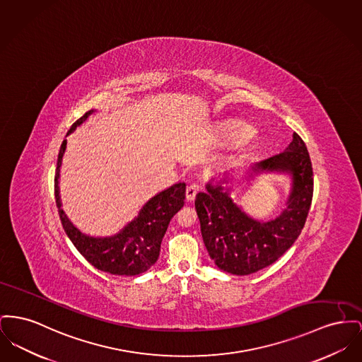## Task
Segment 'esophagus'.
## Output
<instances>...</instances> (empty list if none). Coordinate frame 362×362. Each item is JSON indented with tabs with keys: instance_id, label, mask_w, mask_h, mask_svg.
Returning a JSON list of instances; mask_svg holds the SVG:
<instances>
[{
	"instance_id": "1",
	"label": "esophagus",
	"mask_w": 362,
	"mask_h": 362,
	"mask_svg": "<svg viewBox=\"0 0 362 362\" xmlns=\"http://www.w3.org/2000/svg\"><path fill=\"white\" fill-rule=\"evenodd\" d=\"M199 192H201V186L197 185V183H192L190 186H187V189H186V198H187V201H190V202L194 201L195 195Z\"/></svg>"
}]
</instances>
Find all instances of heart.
Returning a JSON list of instances; mask_svg holds the SVG:
<instances>
[{
    "label": "heart",
    "mask_w": 362,
    "mask_h": 362,
    "mask_svg": "<svg viewBox=\"0 0 362 362\" xmlns=\"http://www.w3.org/2000/svg\"><path fill=\"white\" fill-rule=\"evenodd\" d=\"M253 135H255L253 129L246 126H238L230 131V139L236 145H243L249 142L253 138Z\"/></svg>",
    "instance_id": "heart-1"
}]
</instances>
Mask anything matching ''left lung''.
<instances>
[{"instance_id":"1","label":"left lung","mask_w":362,"mask_h":362,"mask_svg":"<svg viewBox=\"0 0 362 362\" xmlns=\"http://www.w3.org/2000/svg\"><path fill=\"white\" fill-rule=\"evenodd\" d=\"M252 170L255 173L288 172L293 176L287 208L275 220L262 223L249 217L220 182L208 183L206 192L195 197V211L208 253L220 269L239 276L274 264L293 246L313 198L312 161L297 132L287 150L255 163Z\"/></svg>"}]
</instances>
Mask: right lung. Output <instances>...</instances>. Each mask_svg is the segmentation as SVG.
Returning <instances> with one entry per match:
<instances>
[{"mask_svg":"<svg viewBox=\"0 0 362 362\" xmlns=\"http://www.w3.org/2000/svg\"><path fill=\"white\" fill-rule=\"evenodd\" d=\"M93 110L78 119L68 134L81 126ZM66 148L63 141L59 151L54 176V197L65 234L78 252L97 269L119 276H135L144 274L158 259L161 240L170 226V218L180 211L186 199V185L177 183L157 194L141 209L138 216L124 227L123 231L110 238H91L76 230L62 209L59 195V176Z\"/></svg>","mask_w":362,"mask_h":362,"instance_id":"obj_1","label":"right lung"}]
</instances>
